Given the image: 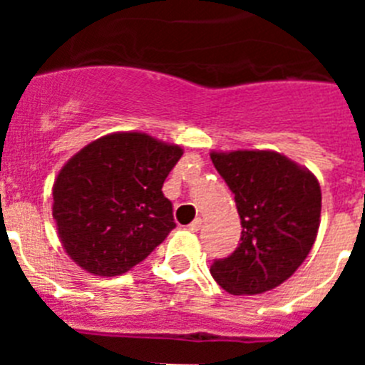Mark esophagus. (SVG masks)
<instances>
[{
    "label": "esophagus",
    "mask_w": 365,
    "mask_h": 365,
    "mask_svg": "<svg viewBox=\"0 0 365 365\" xmlns=\"http://www.w3.org/2000/svg\"><path fill=\"white\" fill-rule=\"evenodd\" d=\"M201 227H202V219H201V217H197V219H195V221H192V222H190V225H188V228H190V230H192V232L201 230Z\"/></svg>",
    "instance_id": "obj_1"
}]
</instances>
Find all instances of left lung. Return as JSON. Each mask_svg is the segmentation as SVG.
Instances as JSON below:
<instances>
[{
  "label": "left lung",
  "mask_w": 365,
  "mask_h": 365,
  "mask_svg": "<svg viewBox=\"0 0 365 365\" xmlns=\"http://www.w3.org/2000/svg\"><path fill=\"white\" fill-rule=\"evenodd\" d=\"M241 217V243L210 272L230 294H261L302 265L320 227L322 190L307 168L276 151H212Z\"/></svg>",
  "instance_id": "left-lung-1"
}]
</instances>
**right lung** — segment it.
I'll list each match as a JSON object with an SVG mask.
<instances>
[{"instance_id": "add662e5", "label": "right lung", "mask_w": 365, "mask_h": 365, "mask_svg": "<svg viewBox=\"0 0 365 365\" xmlns=\"http://www.w3.org/2000/svg\"><path fill=\"white\" fill-rule=\"evenodd\" d=\"M182 148L138 131L100 137L73 155L53 186V217L67 256L95 276H120L175 228L164 197Z\"/></svg>"}]
</instances>
